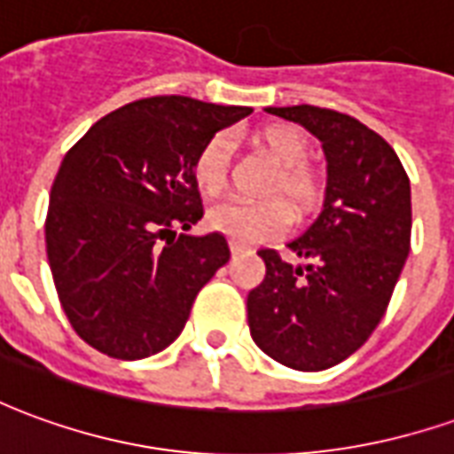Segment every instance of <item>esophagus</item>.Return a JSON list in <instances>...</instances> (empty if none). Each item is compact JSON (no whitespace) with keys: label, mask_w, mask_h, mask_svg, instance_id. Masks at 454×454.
Listing matches in <instances>:
<instances>
[{"label":"esophagus","mask_w":454,"mask_h":454,"mask_svg":"<svg viewBox=\"0 0 454 454\" xmlns=\"http://www.w3.org/2000/svg\"><path fill=\"white\" fill-rule=\"evenodd\" d=\"M247 250H250V247L243 246V243H236V240L231 243V253H233V255H240V253H247Z\"/></svg>","instance_id":"1"}]
</instances>
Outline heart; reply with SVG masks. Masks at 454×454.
<instances>
[{
  "label": "heart",
  "instance_id": "1",
  "mask_svg": "<svg viewBox=\"0 0 454 454\" xmlns=\"http://www.w3.org/2000/svg\"><path fill=\"white\" fill-rule=\"evenodd\" d=\"M255 140L267 158L277 165V175L270 182L267 194L285 197L296 214H309L321 197V184L314 169L304 165L309 155L304 133L289 123H272L257 130ZM231 148L233 143L228 133H214L192 160V182L204 197L216 199L226 189ZM207 226L236 243L250 246L286 233L292 226V211L285 201H226L208 211Z\"/></svg>",
  "mask_w": 454,
  "mask_h": 454
}]
</instances>
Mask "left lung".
<instances>
[{"mask_svg":"<svg viewBox=\"0 0 454 454\" xmlns=\"http://www.w3.org/2000/svg\"><path fill=\"white\" fill-rule=\"evenodd\" d=\"M324 143L328 162L321 214L289 247V265L262 247L265 279L247 294L257 348L292 370L321 372L362 348L389 306L411 250L409 175L380 133L348 114L270 106Z\"/></svg>","mask_w":454,"mask_h":454,"instance_id":"left-lung-1","label":"left lung"}]
</instances>
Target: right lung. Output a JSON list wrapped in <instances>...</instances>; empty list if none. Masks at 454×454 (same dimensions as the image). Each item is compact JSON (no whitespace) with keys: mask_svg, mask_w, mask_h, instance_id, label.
<instances>
[{"mask_svg":"<svg viewBox=\"0 0 454 454\" xmlns=\"http://www.w3.org/2000/svg\"><path fill=\"white\" fill-rule=\"evenodd\" d=\"M250 112L148 97L106 114L67 150L45 250L65 316L94 350L143 360L182 333L199 289L231 257L221 233L187 236L204 216L192 160Z\"/></svg>","mask_w":454,"mask_h":454,"instance_id":"right-lung-1","label":"right lung"}]
</instances>
